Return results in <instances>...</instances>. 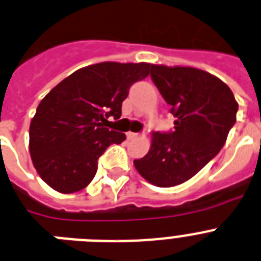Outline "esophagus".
I'll return each instance as SVG.
<instances>
[{
	"label": "esophagus",
	"mask_w": 261,
	"mask_h": 261,
	"mask_svg": "<svg viewBox=\"0 0 261 261\" xmlns=\"http://www.w3.org/2000/svg\"><path fill=\"white\" fill-rule=\"evenodd\" d=\"M126 137H128V140L137 139V137H139V133H135V132H128V133H126Z\"/></svg>",
	"instance_id": "obj_1"
}]
</instances>
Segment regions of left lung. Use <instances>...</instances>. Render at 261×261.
Wrapping results in <instances>:
<instances>
[{
  "mask_svg": "<svg viewBox=\"0 0 261 261\" xmlns=\"http://www.w3.org/2000/svg\"><path fill=\"white\" fill-rule=\"evenodd\" d=\"M150 76L175 117L171 132L153 133L140 174L158 188L177 186L213 160L237 121L238 103L219 77L193 67L152 64Z\"/></svg>",
  "mask_w": 261,
  "mask_h": 261,
  "instance_id": "1",
  "label": "left lung"
}]
</instances>
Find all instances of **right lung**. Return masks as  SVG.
I'll return each mask as SVG.
<instances>
[{
  "label": "right lung",
  "mask_w": 261,
  "mask_h": 261,
  "mask_svg": "<svg viewBox=\"0 0 261 261\" xmlns=\"http://www.w3.org/2000/svg\"><path fill=\"white\" fill-rule=\"evenodd\" d=\"M149 63L92 64L75 71L43 97L30 122L33 165L54 190L71 194L90 185L97 160L125 135L104 128L121 116L133 83L149 75Z\"/></svg>",
  "instance_id": "right-lung-1"
}]
</instances>
